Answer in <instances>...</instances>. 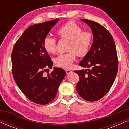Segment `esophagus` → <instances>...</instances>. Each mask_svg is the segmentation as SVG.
<instances>
[{"label": "esophagus", "mask_w": 129, "mask_h": 129, "mask_svg": "<svg viewBox=\"0 0 129 129\" xmlns=\"http://www.w3.org/2000/svg\"><path fill=\"white\" fill-rule=\"evenodd\" d=\"M65 70H66V73L67 75H69L70 73H71L72 72V70H70L69 69H66Z\"/></svg>", "instance_id": "1"}]
</instances>
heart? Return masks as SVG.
<instances>
[{
	"mask_svg": "<svg viewBox=\"0 0 129 129\" xmlns=\"http://www.w3.org/2000/svg\"><path fill=\"white\" fill-rule=\"evenodd\" d=\"M57 33L62 39L70 40L68 45V53L60 54L54 59L57 66L69 68L75 60L77 55L79 57L85 56L90 50L92 45L93 35L89 31H83V29L76 23L70 21L63 24L57 30ZM46 52L54 54L56 52V40L50 36H46L43 42Z\"/></svg>",
	"mask_w": 129,
	"mask_h": 129,
	"instance_id": "b5f03b06",
	"label": "heart"
}]
</instances>
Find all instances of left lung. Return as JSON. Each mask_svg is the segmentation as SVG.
<instances>
[{
  "instance_id": "obj_1",
  "label": "left lung",
  "mask_w": 129,
  "mask_h": 129,
  "mask_svg": "<svg viewBox=\"0 0 129 129\" xmlns=\"http://www.w3.org/2000/svg\"><path fill=\"white\" fill-rule=\"evenodd\" d=\"M90 27L93 35L91 49L79 65L91 69L75 70L80 80L76 85L78 94L88 101L94 102L105 96L113 84L118 70V60L114 39L100 24L81 19Z\"/></svg>"
}]
</instances>
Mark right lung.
Here are the masks:
<instances>
[{"mask_svg":"<svg viewBox=\"0 0 129 129\" xmlns=\"http://www.w3.org/2000/svg\"><path fill=\"white\" fill-rule=\"evenodd\" d=\"M59 19L28 27L16 42L12 53V73L16 83L31 102L46 105L55 98L66 75L63 69L54 68L45 76L53 61L44 49L43 42Z\"/></svg>","mask_w":129,"mask_h":129,"instance_id":"1","label":"right lung"}]
</instances>
